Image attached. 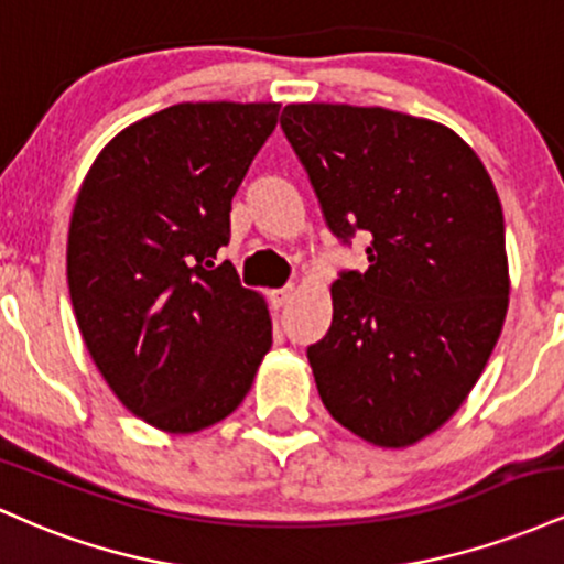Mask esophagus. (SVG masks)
<instances>
[{
	"instance_id": "1",
	"label": "esophagus",
	"mask_w": 564,
	"mask_h": 564,
	"mask_svg": "<svg viewBox=\"0 0 564 564\" xmlns=\"http://www.w3.org/2000/svg\"><path fill=\"white\" fill-rule=\"evenodd\" d=\"M291 296H294V286L275 289L273 294H270V302H273V307H286V304L291 302Z\"/></svg>"
}]
</instances>
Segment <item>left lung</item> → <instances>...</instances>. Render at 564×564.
<instances>
[{
  "label": "left lung",
  "instance_id": "8db88e82",
  "mask_svg": "<svg viewBox=\"0 0 564 564\" xmlns=\"http://www.w3.org/2000/svg\"><path fill=\"white\" fill-rule=\"evenodd\" d=\"M281 127L336 238L371 236L307 349L326 411L379 448L437 432L480 379L509 307L501 200L453 129L387 108L291 102Z\"/></svg>",
  "mask_w": 564,
  "mask_h": 564
}]
</instances>
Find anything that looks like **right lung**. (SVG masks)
<instances>
[{
  "label": "right lung",
  "mask_w": 564,
  "mask_h": 564,
  "mask_svg": "<svg viewBox=\"0 0 564 564\" xmlns=\"http://www.w3.org/2000/svg\"><path fill=\"white\" fill-rule=\"evenodd\" d=\"M281 102H177L97 153L68 228L84 345L129 413L193 435L243 403L273 345L268 302L215 268L230 200Z\"/></svg>",
  "instance_id": "add662e5"
}]
</instances>
